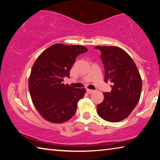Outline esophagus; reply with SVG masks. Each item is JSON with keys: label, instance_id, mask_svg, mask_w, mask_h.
Wrapping results in <instances>:
<instances>
[{"label": "esophagus", "instance_id": "esophagus-1", "mask_svg": "<svg viewBox=\"0 0 160 160\" xmlns=\"http://www.w3.org/2000/svg\"><path fill=\"white\" fill-rule=\"evenodd\" d=\"M94 90H90V89H87V92L89 93V94H92V93H94Z\"/></svg>", "mask_w": 160, "mask_h": 160}]
</instances>
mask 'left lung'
Masks as SVG:
<instances>
[{
    "instance_id": "8db88e82",
    "label": "left lung",
    "mask_w": 160,
    "mask_h": 160,
    "mask_svg": "<svg viewBox=\"0 0 160 160\" xmlns=\"http://www.w3.org/2000/svg\"><path fill=\"white\" fill-rule=\"evenodd\" d=\"M101 52L105 82L112 84V91L104 92V100L97 107L102 118L118 122L126 118L139 102L142 80L136 65L128 53L118 47H94Z\"/></svg>"
}]
</instances>
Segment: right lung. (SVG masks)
I'll return each instance as SVG.
<instances>
[{"label": "right lung", "instance_id": "obj_1", "mask_svg": "<svg viewBox=\"0 0 160 160\" xmlns=\"http://www.w3.org/2000/svg\"><path fill=\"white\" fill-rule=\"evenodd\" d=\"M88 48L79 45L56 44L40 54L32 66L29 90L34 107L43 118L53 123L68 121L75 115L85 88L64 85L75 58Z\"/></svg>", "mask_w": 160, "mask_h": 160}]
</instances>
